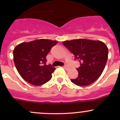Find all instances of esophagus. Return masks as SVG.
<instances>
[{
	"label": "esophagus",
	"instance_id": "34e87169",
	"mask_svg": "<svg viewBox=\"0 0 120 120\" xmlns=\"http://www.w3.org/2000/svg\"><path fill=\"white\" fill-rule=\"evenodd\" d=\"M64 68L65 70H70V67H69V66H67V65H65V66H64Z\"/></svg>",
	"mask_w": 120,
	"mask_h": 120
}]
</instances>
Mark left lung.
<instances>
[{
    "mask_svg": "<svg viewBox=\"0 0 120 120\" xmlns=\"http://www.w3.org/2000/svg\"><path fill=\"white\" fill-rule=\"evenodd\" d=\"M63 44L80 63L77 68L78 77L71 79V82L79 86H86L95 82L101 75L107 63V46L101 41L86 39L66 41Z\"/></svg>",
    "mask_w": 120,
    "mask_h": 120,
    "instance_id": "8db88e82",
    "label": "left lung"
}]
</instances>
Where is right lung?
<instances>
[{"instance_id": "1", "label": "right lung", "mask_w": 120, "mask_h": 120, "mask_svg": "<svg viewBox=\"0 0 120 120\" xmlns=\"http://www.w3.org/2000/svg\"><path fill=\"white\" fill-rule=\"evenodd\" d=\"M57 41L46 39L22 42L13 50V60L19 74L25 81L41 86L50 80L55 70L46 65V56Z\"/></svg>"}]
</instances>
